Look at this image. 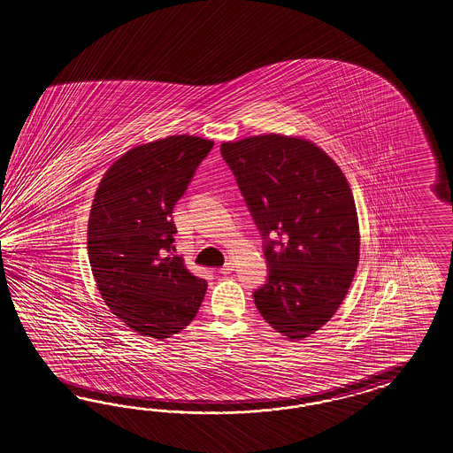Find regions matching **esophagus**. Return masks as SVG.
<instances>
[{
	"label": "esophagus",
	"mask_w": 453,
	"mask_h": 453,
	"mask_svg": "<svg viewBox=\"0 0 453 453\" xmlns=\"http://www.w3.org/2000/svg\"><path fill=\"white\" fill-rule=\"evenodd\" d=\"M232 270H234V264H232V262H227V264H224V265L219 268V273H222V275H227V273H231Z\"/></svg>",
	"instance_id": "obj_1"
}]
</instances>
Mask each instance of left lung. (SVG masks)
Instances as JSON below:
<instances>
[{"mask_svg":"<svg viewBox=\"0 0 453 453\" xmlns=\"http://www.w3.org/2000/svg\"><path fill=\"white\" fill-rule=\"evenodd\" d=\"M265 245L268 278L254 293L262 318L301 341L331 319L352 285L360 231L339 165L303 137L264 134L221 144Z\"/></svg>","mask_w":453,"mask_h":453,"instance_id":"8db88e82","label":"left lung"}]
</instances>
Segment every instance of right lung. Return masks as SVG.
<instances>
[{"label": "right lung", "instance_id": "obj_1", "mask_svg": "<svg viewBox=\"0 0 453 453\" xmlns=\"http://www.w3.org/2000/svg\"><path fill=\"white\" fill-rule=\"evenodd\" d=\"M214 142L170 135L108 168L89 211L88 257L106 306L139 335L166 339L195 319L208 283L173 255L172 212Z\"/></svg>", "mask_w": 453, "mask_h": 453}]
</instances>
